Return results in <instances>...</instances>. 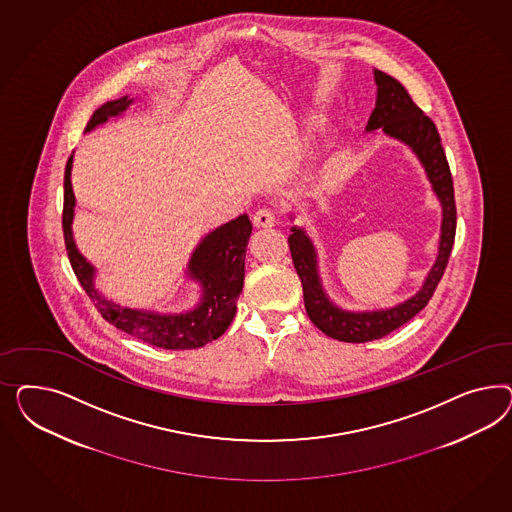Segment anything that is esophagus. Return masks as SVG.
<instances>
[{"label":"esophagus","instance_id":"1","mask_svg":"<svg viewBox=\"0 0 512 512\" xmlns=\"http://www.w3.org/2000/svg\"><path fill=\"white\" fill-rule=\"evenodd\" d=\"M276 223H278V216H276V212L270 210V208H261V210H257L255 216H253V225H255V227H261V229H270V227H274Z\"/></svg>","mask_w":512,"mask_h":512}]
</instances>
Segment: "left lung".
I'll return each mask as SVG.
<instances>
[{
    "instance_id": "left-lung-1",
    "label": "left lung",
    "mask_w": 512,
    "mask_h": 512,
    "mask_svg": "<svg viewBox=\"0 0 512 512\" xmlns=\"http://www.w3.org/2000/svg\"><path fill=\"white\" fill-rule=\"evenodd\" d=\"M377 82V103L368 120V131L383 127V131L409 144L415 154L419 155L422 165L426 167L428 178L434 186L437 197L443 204V227L439 242V257L435 261L426 283L417 295L409 298L400 306L387 311L373 313H347L334 308L319 283L317 266H315V249L310 238L300 229H293L289 236V249L295 264L296 274L302 281L304 289V306L311 323L323 330L326 336L334 340L349 343L379 340L392 330L405 325L413 319L434 296L439 281L445 274L449 263L450 251L456 236V202L454 186L450 174L449 161L441 144L434 122L415 105L409 92L394 77L383 71H375Z\"/></svg>"
}]
</instances>
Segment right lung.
<instances>
[{
    "label": "right lung",
    "mask_w": 512,
    "mask_h": 512,
    "mask_svg": "<svg viewBox=\"0 0 512 512\" xmlns=\"http://www.w3.org/2000/svg\"><path fill=\"white\" fill-rule=\"evenodd\" d=\"M129 103L131 101L127 97L105 103L93 112L86 131L107 122L110 116H118ZM71 165L73 155L67 159L63 176V240L78 283L82 285L86 295L92 298L93 306L101 313V317L109 321L110 325L161 349H197L208 341L217 340L231 325L236 313V298L242 293L244 259L251 234L249 217L240 216L225 223L214 233L208 234L202 240L201 246L195 249L189 261V274L199 279L204 289L202 302L195 310L184 315L163 317L146 311L122 308L95 291L92 264L78 253L75 246L71 233L75 206V195L71 189Z\"/></svg>",
    "instance_id": "obj_1"
}]
</instances>
